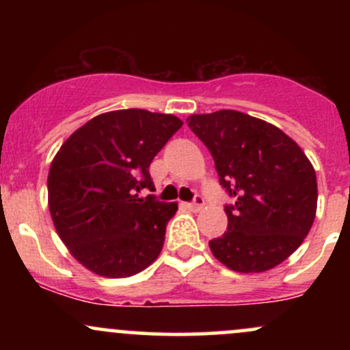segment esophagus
<instances>
[{"mask_svg": "<svg viewBox=\"0 0 350 350\" xmlns=\"http://www.w3.org/2000/svg\"><path fill=\"white\" fill-rule=\"evenodd\" d=\"M186 207L189 208V211H192V212H199L200 208L204 207V199H202V198H199V196H196V198H194V202H189V204H186Z\"/></svg>", "mask_w": 350, "mask_h": 350, "instance_id": "34e87169", "label": "esophagus"}]
</instances>
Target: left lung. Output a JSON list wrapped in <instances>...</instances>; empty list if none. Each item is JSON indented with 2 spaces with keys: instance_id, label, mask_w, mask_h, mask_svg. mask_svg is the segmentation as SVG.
I'll return each mask as SVG.
<instances>
[{
  "instance_id": "left-lung-1",
  "label": "left lung",
  "mask_w": 350,
  "mask_h": 350,
  "mask_svg": "<svg viewBox=\"0 0 350 350\" xmlns=\"http://www.w3.org/2000/svg\"><path fill=\"white\" fill-rule=\"evenodd\" d=\"M187 122L235 199L226 206L227 232L208 242L212 255L239 273L271 270L298 250L314 222L311 161L278 126L242 111L191 115Z\"/></svg>"
}]
</instances>
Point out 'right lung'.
<instances>
[{
  "mask_svg": "<svg viewBox=\"0 0 350 350\" xmlns=\"http://www.w3.org/2000/svg\"><path fill=\"white\" fill-rule=\"evenodd\" d=\"M183 122L142 108L97 115L52 159L47 198L55 230L75 260L107 278H126L158 258L176 202L154 196L150 164Z\"/></svg>",
  "mask_w": 350,
  "mask_h": 350,
  "instance_id": "add662e5",
  "label": "right lung"
}]
</instances>
